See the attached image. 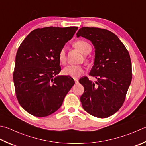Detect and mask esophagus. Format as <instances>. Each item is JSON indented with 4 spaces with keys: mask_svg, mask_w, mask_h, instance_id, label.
Returning <instances> with one entry per match:
<instances>
[{
    "mask_svg": "<svg viewBox=\"0 0 146 146\" xmlns=\"http://www.w3.org/2000/svg\"><path fill=\"white\" fill-rule=\"evenodd\" d=\"M75 84H78V82H79L78 80H77V79H75Z\"/></svg>",
    "mask_w": 146,
    "mask_h": 146,
    "instance_id": "obj_1",
    "label": "esophagus"
}]
</instances>
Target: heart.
I'll use <instances>...</instances> for the list:
<instances>
[{
	"instance_id": "obj_1",
	"label": "heart",
	"mask_w": 146,
	"mask_h": 146,
	"mask_svg": "<svg viewBox=\"0 0 146 146\" xmlns=\"http://www.w3.org/2000/svg\"><path fill=\"white\" fill-rule=\"evenodd\" d=\"M74 46L76 48H78L84 55H87V54H89L92 50L91 45L87 42L84 40L76 41L74 44ZM58 58L61 64L66 63V52L65 47H62L60 50ZM87 62L88 63L89 61H88V60H87ZM84 67L82 65H69L64 68L62 73L64 75L70 76L73 77V78H79L84 73Z\"/></svg>"
}]
</instances>
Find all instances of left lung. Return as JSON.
<instances>
[{"label":"left lung","instance_id":"8db88e82","mask_svg":"<svg viewBox=\"0 0 146 146\" xmlns=\"http://www.w3.org/2000/svg\"><path fill=\"white\" fill-rule=\"evenodd\" d=\"M92 43L95 48L94 64L87 77L80 79L84 87L80 97L84 110L97 118H105L122 106L132 78V62L126 47L115 33L94 27H83L76 33Z\"/></svg>","mask_w":146,"mask_h":146}]
</instances>
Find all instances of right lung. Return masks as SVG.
Returning <instances> with one entry per match:
<instances>
[{"label": "right lung", "instance_id": "1", "mask_svg": "<svg viewBox=\"0 0 146 146\" xmlns=\"http://www.w3.org/2000/svg\"><path fill=\"white\" fill-rule=\"evenodd\" d=\"M78 27H45L31 31L17 51L13 81L16 98L23 109L36 117L59 109L75 84L61 71L58 55ZM55 76V77H54Z\"/></svg>", "mask_w": 146, "mask_h": 146}]
</instances>
